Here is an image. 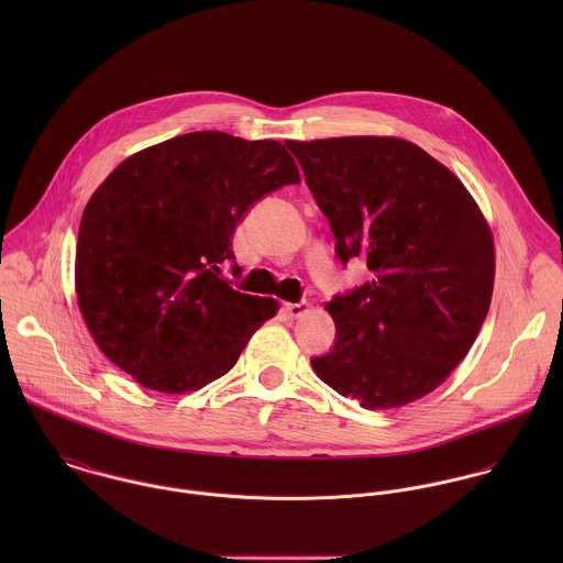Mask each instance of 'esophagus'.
Returning a JSON list of instances; mask_svg holds the SVG:
<instances>
[{
    "mask_svg": "<svg viewBox=\"0 0 563 563\" xmlns=\"http://www.w3.org/2000/svg\"><path fill=\"white\" fill-rule=\"evenodd\" d=\"M284 312L290 317V319H301L310 312V303L301 301V303H284Z\"/></svg>",
    "mask_w": 563,
    "mask_h": 563,
    "instance_id": "esophagus-1",
    "label": "esophagus"
}]
</instances>
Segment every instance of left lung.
Wrapping results in <instances>:
<instances>
[{
    "label": "left lung",
    "instance_id": "1",
    "mask_svg": "<svg viewBox=\"0 0 563 563\" xmlns=\"http://www.w3.org/2000/svg\"><path fill=\"white\" fill-rule=\"evenodd\" d=\"M329 219L342 262L373 279L324 306L333 349L314 373L364 409L433 393L466 357L489 310L494 241L462 179L397 136L286 141Z\"/></svg>",
    "mask_w": 563,
    "mask_h": 563
}]
</instances>
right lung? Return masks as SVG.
<instances>
[{"instance_id": "1", "label": "right lung", "mask_w": 563, "mask_h": 563, "mask_svg": "<svg viewBox=\"0 0 563 563\" xmlns=\"http://www.w3.org/2000/svg\"><path fill=\"white\" fill-rule=\"evenodd\" d=\"M299 181L282 143L225 132L181 134L121 162L88 199L76 251L78 308L101 353L164 395L223 377L279 310L221 277L232 234L253 201Z\"/></svg>"}]
</instances>
